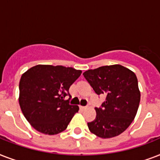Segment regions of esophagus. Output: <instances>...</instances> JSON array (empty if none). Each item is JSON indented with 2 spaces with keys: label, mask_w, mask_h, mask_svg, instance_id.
<instances>
[{
  "label": "esophagus",
  "mask_w": 160,
  "mask_h": 160,
  "mask_svg": "<svg viewBox=\"0 0 160 160\" xmlns=\"http://www.w3.org/2000/svg\"><path fill=\"white\" fill-rule=\"evenodd\" d=\"M80 109H81V110H85V109H86V107H85V106H81V105H80Z\"/></svg>",
  "instance_id": "obj_1"
}]
</instances>
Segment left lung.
I'll list each match as a JSON object with an SVG mask.
<instances>
[{
  "instance_id": "8db88e82",
  "label": "left lung",
  "mask_w": 160,
  "mask_h": 160,
  "mask_svg": "<svg viewBox=\"0 0 160 160\" xmlns=\"http://www.w3.org/2000/svg\"><path fill=\"white\" fill-rule=\"evenodd\" d=\"M84 77L97 95H105L100 108H95L96 117L88 123L91 133L102 139L123 133L136 115L140 91L135 74L120 65H105L84 72Z\"/></svg>"
}]
</instances>
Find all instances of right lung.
Returning <instances> with one entry per match:
<instances>
[{
  "label": "right lung",
  "mask_w": 160,
  "mask_h": 160,
  "mask_svg": "<svg viewBox=\"0 0 160 160\" xmlns=\"http://www.w3.org/2000/svg\"><path fill=\"white\" fill-rule=\"evenodd\" d=\"M82 71L62 65H37L21 75L19 104L27 121L42 134H57L67 128L78 105L65 100Z\"/></svg>",
  "instance_id": "obj_1"
}]
</instances>
